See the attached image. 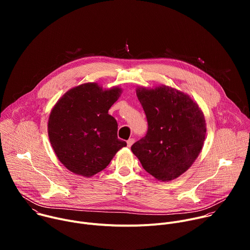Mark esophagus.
Masks as SVG:
<instances>
[{
    "instance_id": "obj_1",
    "label": "esophagus",
    "mask_w": 250,
    "mask_h": 250,
    "mask_svg": "<svg viewBox=\"0 0 250 250\" xmlns=\"http://www.w3.org/2000/svg\"><path fill=\"white\" fill-rule=\"evenodd\" d=\"M126 144H127V146L130 147V146L134 144V139H133V138H129V139L126 141Z\"/></svg>"
}]
</instances>
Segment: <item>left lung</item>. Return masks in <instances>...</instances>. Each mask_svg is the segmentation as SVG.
Masks as SVG:
<instances>
[{
  "label": "left lung",
  "mask_w": 250,
  "mask_h": 250,
  "mask_svg": "<svg viewBox=\"0 0 250 250\" xmlns=\"http://www.w3.org/2000/svg\"><path fill=\"white\" fill-rule=\"evenodd\" d=\"M135 91L148 130L131 151L156 180L172 181L192 166L204 146V113L188 94L166 85L138 86Z\"/></svg>",
  "instance_id": "8db88e82"
}]
</instances>
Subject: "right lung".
<instances>
[{
	"mask_svg": "<svg viewBox=\"0 0 250 250\" xmlns=\"http://www.w3.org/2000/svg\"><path fill=\"white\" fill-rule=\"evenodd\" d=\"M123 93L119 86L104 89L96 82L68 90L53 105L47 131L58 160L70 172L93 177L126 146L118 138V123L108 114Z\"/></svg>",
	"mask_w": 250,
	"mask_h": 250,
	"instance_id": "add662e5",
	"label": "right lung"
}]
</instances>
